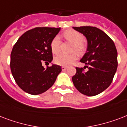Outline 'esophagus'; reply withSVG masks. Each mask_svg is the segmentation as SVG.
Segmentation results:
<instances>
[{"label":"esophagus","mask_w":127,"mask_h":127,"mask_svg":"<svg viewBox=\"0 0 127 127\" xmlns=\"http://www.w3.org/2000/svg\"><path fill=\"white\" fill-rule=\"evenodd\" d=\"M67 68V67L66 66H62V69L63 71L65 70Z\"/></svg>","instance_id":"obj_1"}]
</instances>
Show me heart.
I'll use <instances>...</instances> for the list:
<instances>
[{"label":"heart","mask_w":127,"mask_h":127,"mask_svg":"<svg viewBox=\"0 0 127 127\" xmlns=\"http://www.w3.org/2000/svg\"><path fill=\"white\" fill-rule=\"evenodd\" d=\"M64 36L65 39L73 44L71 52H75L78 55L81 56L85 52L86 45L83 42L84 38L83 34L76 30L69 29L64 32ZM60 39L58 36H56L53 38L50 43V48L52 52L57 54L60 50ZM77 59V54L75 53H72L70 54H60L57 56L54 59L55 63L60 65L67 66L71 64Z\"/></svg>","instance_id":"obj_1"}]
</instances>
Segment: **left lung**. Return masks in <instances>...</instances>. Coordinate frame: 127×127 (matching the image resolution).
<instances>
[{
	"instance_id": "1",
	"label": "left lung",
	"mask_w": 127,
	"mask_h": 127,
	"mask_svg": "<svg viewBox=\"0 0 127 127\" xmlns=\"http://www.w3.org/2000/svg\"><path fill=\"white\" fill-rule=\"evenodd\" d=\"M87 40V50L80 62L88 68L76 67L72 77L76 89L83 95L95 96L105 91L113 81L117 69V51L109 36L93 26L73 27Z\"/></svg>"
}]
</instances>
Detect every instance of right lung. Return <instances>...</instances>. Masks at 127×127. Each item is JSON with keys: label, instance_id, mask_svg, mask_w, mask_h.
I'll return each mask as SVG.
<instances>
[{"label": "right lung", "instance_id": "1", "mask_svg": "<svg viewBox=\"0 0 127 127\" xmlns=\"http://www.w3.org/2000/svg\"><path fill=\"white\" fill-rule=\"evenodd\" d=\"M60 28L36 27L22 35L10 54V69L17 85L31 95H39L52 87L62 67L58 65L45 69L43 63L53 60L50 43Z\"/></svg>", "mask_w": 127, "mask_h": 127}]
</instances>
